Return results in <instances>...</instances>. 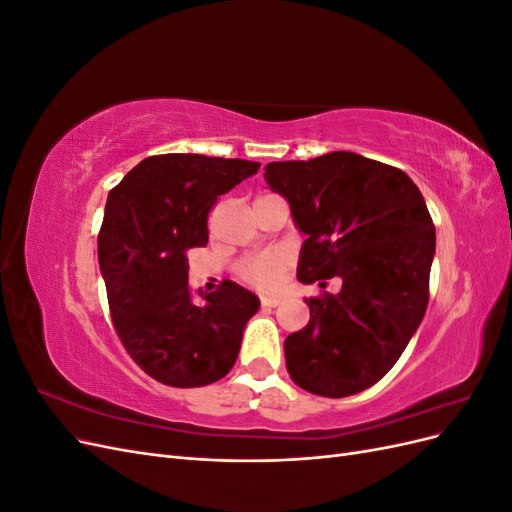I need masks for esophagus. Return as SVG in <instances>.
Wrapping results in <instances>:
<instances>
[{"mask_svg":"<svg viewBox=\"0 0 512 512\" xmlns=\"http://www.w3.org/2000/svg\"><path fill=\"white\" fill-rule=\"evenodd\" d=\"M260 303H262V307H277V305L282 303V297H277V294H273V297H262Z\"/></svg>","mask_w":512,"mask_h":512,"instance_id":"esophagus-1","label":"esophagus"}]
</instances>
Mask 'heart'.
Returning a JSON list of instances; mask_svg holds the SVG:
<instances>
[{
	"mask_svg": "<svg viewBox=\"0 0 512 512\" xmlns=\"http://www.w3.org/2000/svg\"><path fill=\"white\" fill-rule=\"evenodd\" d=\"M290 267V256L282 250H269L243 256L237 262V277L256 290H275Z\"/></svg>",
	"mask_w": 512,
	"mask_h": 512,
	"instance_id": "1",
	"label": "heart"
}]
</instances>
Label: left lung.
Instances as JSON below:
<instances>
[{
    "label": "left lung",
    "mask_w": 512,
    "mask_h": 512,
    "mask_svg": "<svg viewBox=\"0 0 512 512\" xmlns=\"http://www.w3.org/2000/svg\"><path fill=\"white\" fill-rule=\"evenodd\" d=\"M307 237L297 277L337 294L305 299L307 327L284 342L288 374L322 397L356 395L382 380L406 350L429 301L436 228L414 181L350 151L265 166Z\"/></svg>",
    "instance_id": "1"
}]
</instances>
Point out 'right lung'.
I'll use <instances>...</instances> for the list:
<instances>
[{
    "mask_svg": "<svg viewBox=\"0 0 512 512\" xmlns=\"http://www.w3.org/2000/svg\"><path fill=\"white\" fill-rule=\"evenodd\" d=\"M258 162L164 153L136 164L108 192L98 260L111 318L132 361L177 389L224 378L243 329L260 307L254 292L224 280L215 292L188 288L190 247L209 241L218 196L258 173Z\"/></svg>",
    "mask_w": 512,
    "mask_h": 512,
    "instance_id": "right-lung-1",
    "label": "right lung"
}]
</instances>
